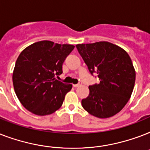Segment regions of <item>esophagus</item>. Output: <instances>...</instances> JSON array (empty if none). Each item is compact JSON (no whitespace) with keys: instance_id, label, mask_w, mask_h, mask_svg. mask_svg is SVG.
<instances>
[{"instance_id":"34e87169","label":"esophagus","mask_w":150,"mask_h":150,"mask_svg":"<svg viewBox=\"0 0 150 150\" xmlns=\"http://www.w3.org/2000/svg\"><path fill=\"white\" fill-rule=\"evenodd\" d=\"M82 86V82H79V83H78V84L73 85V86L75 87V88H76V87H79V86Z\"/></svg>"}]
</instances>
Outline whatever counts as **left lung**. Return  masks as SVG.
<instances>
[{"label": "left lung", "mask_w": 150, "mask_h": 150, "mask_svg": "<svg viewBox=\"0 0 150 150\" xmlns=\"http://www.w3.org/2000/svg\"><path fill=\"white\" fill-rule=\"evenodd\" d=\"M78 51L99 84L89 86L82 107L99 118H108L120 112L132 93L135 71L128 53L118 46L102 41L77 44Z\"/></svg>", "instance_id": "obj_1"}]
</instances>
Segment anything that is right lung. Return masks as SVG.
I'll return each instance as SVG.
<instances>
[{"instance_id":"1","label":"right lung","mask_w":150,"mask_h":150,"mask_svg":"<svg viewBox=\"0 0 150 150\" xmlns=\"http://www.w3.org/2000/svg\"><path fill=\"white\" fill-rule=\"evenodd\" d=\"M75 48L43 40L21 52L13 71L16 96L22 106L36 115L51 114L61 107L67 93L72 88L56 79L62 71L65 58Z\"/></svg>"}]
</instances>
